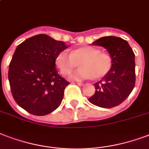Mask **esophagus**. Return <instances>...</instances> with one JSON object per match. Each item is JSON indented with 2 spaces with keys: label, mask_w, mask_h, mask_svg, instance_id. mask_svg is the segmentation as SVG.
<instances>
[{
  "label": "esophagus",
  "mask_w": 149,
  "mask_h": 149,
  "mask_svg": "<svg viewBox=\"0 0 149 149\" xmlns=\"http://www.w3.org/2000/svg\"><path fill=\"white\" fill-rule=\"evenodd\" d=\"M77 85H79V86H83V85H84V84H83V83H77Z\"/></svg>",
  "instance_id": "1"
}]
</instances>
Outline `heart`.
Here are the masks:
<instances>
[{"mask_svg": "<svg viewBox=\"0 0 149 149\" xmlns=\"http://www.w3.org/2000/svg\"><path fill=\"white\" fill-rule=\"evenodd\" d=\"M79 63V70L70 75V79L83 80L88 78L100 79L112 68V58L97 48L84 46L71 51H62L56 58V65L62 75H68Z\"/></svg>", "mask_w": 149, "mask_h": 149, "instance_id": "obj_1", "label": "heart"}]
</instances>
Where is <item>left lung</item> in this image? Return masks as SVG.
Segmentation results:
<instances>
[{
  "mask_svg": "<svg viewBox=\"0 0 149 149\" xmlns=\"http://www.w3.org/2000/svg\"><path fill=\"white\" fill-rule=\"evenodd\" d=\"M92 44L107 49L112 58V68L95 83V95L89 102L98 107H116L130 95L135 85L134 53L127 40L117 37H103Z\"/></svg>",
  "mask_w": 149,
  "mask_h": 149,
  "instance_id": "obj_1",
  "label": "left lung"
}]
</instances>
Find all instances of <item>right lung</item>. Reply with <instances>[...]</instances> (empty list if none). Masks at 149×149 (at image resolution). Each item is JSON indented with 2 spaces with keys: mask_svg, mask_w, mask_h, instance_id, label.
<instances>
[{
  "mask_svg": "<svg viewBox=\"0 0 149 149\" xmlns=\"http://www.w3.org/2000/svg\"><path fill=\"white\" fill-rule=\"evenodd\" d=\"M67 46L46 34L18 45L9 64L8 80L18 105L30 114L45 116L58 107L70 82L55 67L58 54Z\"/></svg>",
  "mask_w": 149,
  "mask_h": 149,
  "instance_id": "add662e5",
  "label": "right lung"
}]
</instances>
